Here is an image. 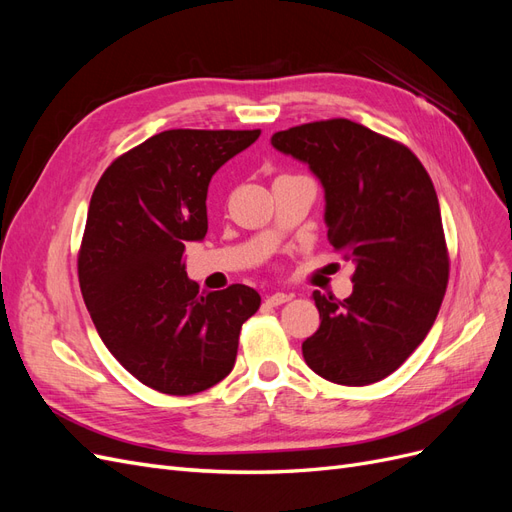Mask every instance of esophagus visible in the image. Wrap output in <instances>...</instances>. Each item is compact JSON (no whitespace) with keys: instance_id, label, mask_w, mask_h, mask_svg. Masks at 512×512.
<instances>
[{"instance_id":"1","label":"esophagus","mask_w":512,"mask_h":512,"mask_svg":"<svg viewBox=\"0 0 512 512\" xmlns=\"http://www.w3.org/2000/svg\"><path fill=\"white\" fill-rule=\"evenodd\" d=\"M290 299H292V294H288V292H273V294H269V297L265 299V303L269 307H277V305H282V303H286Z\"/></svg>"}]
</instances>
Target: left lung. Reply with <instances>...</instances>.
Returning <instances> with one entry per match:
<instances>
[{"label":"left lung","instance_id":"1","mask_svg":"<svg viewBox=\"0 0 512 512\" xmlns=\"http://www.w3.org/2000/svg\"><path fill=\"white\" fill-rule=\"evenodd\" d=\"M271 145L318 177L327 237L356 267L348 299L314 292L320 329L303 342V359L335 384L378 382L423 342L446 292L433 183L406 145L350 119L275 132Z\"/></svg>","mask_w":512,"mask_h":512}]
</instances>
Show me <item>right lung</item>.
<instances>
[{"label":"right lung","mask_w":512,"mask_h":512,"mask_svg":"<svg viewBox=\"0 0 512 512\" xmlns=\"http://www.w3.org/2000/svg\"><path fill=\"white\" fill-rule=\"evenodd\" d=\"M260 130H166L104 170L79 252L85 305L104 346L166 395L211 389L235 367L260 294L243 284L200 294L183 252L207 235L211 177Z\"/></svg>","instance_id":"add662e5"}]
</instances>
